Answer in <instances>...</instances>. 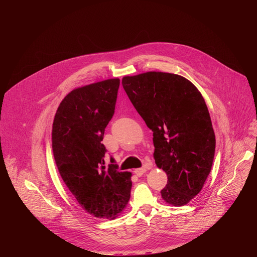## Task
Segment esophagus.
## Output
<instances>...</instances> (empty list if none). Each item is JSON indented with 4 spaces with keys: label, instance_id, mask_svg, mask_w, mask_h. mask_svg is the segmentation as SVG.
I'll return each mask as SVG.
<instances>
[{
    "label": "esophagus",
    "instance_id": "34e87169",
    "mask_svg": "<svg viewBox=\"0 0 257 257\" xmlns=\"http://www.w3.org/2000/svg\"><path fill=\"white\" fill-rule=\"evenodd\" d=\"M145 172H146V168H139V169H135V170H134V174H135L136 176H138V177L142 176Z\"/></svg>",
    "mask_w": 257,
    "mask_h": 257
}]
</instances>
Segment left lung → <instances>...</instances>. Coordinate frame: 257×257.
Wrapping results in <instances>:
<instances>
[{"label":"left lung","instance_id":"8db88e82","mask_svg":"<svg viewBox=\"0 0 257 257\" xmlns=\"http://www.w3.org/2000/svg\"><path fill=\"white\" fill-rule=\"evenodd\" d=\"M122 84L154 132L156 165L168 176L162 198L174 206L187 204L201 191L214 157L215 136L203 96L173 73L125 76Z\"/></svg>","mask_w":257,"mask_h":257}]
</instances>
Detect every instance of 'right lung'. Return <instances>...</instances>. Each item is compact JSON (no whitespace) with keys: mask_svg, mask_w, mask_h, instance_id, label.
<instances>
[{"mask_svg":"<svg viewBox=\"0 0 257 257\" xmlns=\"http://www.w3.org/2000/svg\"><path fill=\"white\" fill-rule=\"evenodd\" d=\"M119 85L120 79L114 78L73 89L61 101L52 130L54 158L66 186L82 209L109 219L124 212L132 187L130 172L104 166L101 143Z\"/></svg>","mask_w":257,"mask_h":257,"instance_id":"obj_1","label":"right lung"}]
</instances>
